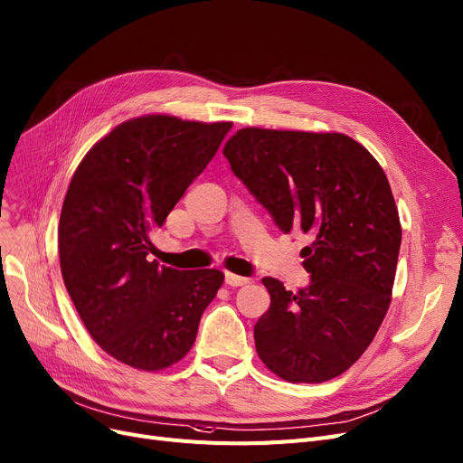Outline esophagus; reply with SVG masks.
<instances>
[{"mask_svg":"<svg viewBox=\"0 0 463 463\" xmlns=\"http://www.w3.org/2000/svg\"><path fill=\"white\" fill-rule=\"evenodd\" d=\"M225 282L229 286H244V284H250V279L241 277V275H234V272H225Z\"/></svg>","mask_w":463,"mask_h":463,"instance_id":"1","label":"esophagus"}]
</instances>
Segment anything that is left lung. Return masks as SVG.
Wrapping results in <instances>:
<instances>
[{"label":"left lung","instance_id":"1","mask_svg":"<svg viewBox=\"0 0 463 463\" xmlns=\"http://www.w3.org/2000/svg\"><path fill=\"white\" fill-rule=\"evenodd\" d=\"M222 154L284 234L311 241L309 286L263 279L270 307L255 349L286 382H328L361 358L391 303L402 229L383 169L341 133L244 128Z\"/></svg>","mask_w":463,"mask_h":463}]
</instances>
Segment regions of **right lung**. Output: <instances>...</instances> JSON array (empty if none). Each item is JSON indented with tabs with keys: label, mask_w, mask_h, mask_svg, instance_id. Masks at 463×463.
Listing matches in <instances>:
<instances>
[{
	"label": "right lung",
	"mask_w": 463,
	"mask_h": 463,
	"mask_svg": "<svg viewBox=\"0 0 463 463\" xmlns=\"http://www.w3.org/2000/svg\"><path fill=\"white\" fill-rule=\"evenodd\" d=\"M231 128L160 114L129 119L85 154L68 186L59 221L62 280L85 328L119 363L162 370L194 344L225 277L150 261V232Z\"/></svg>",
	"instance_id": "right-lung-1"
}]
</instances>
